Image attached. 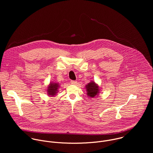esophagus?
<instances>
[{
  "instance_id": "34e87169",
  "label": "esophagus",
  "mask_w": 153,
  "mask_h": 153,
  "mask_svg": "<svg viewBox=\"0 0 153 153\" xmlns=\"http://www.w3.org/2000/svg\"><path fill=\"white\" fill-rule=\"evenodd\" d=\"M70 82L72 85H76L77 83V81H76V80H71Z\"/></svg>"
}]
</instances>
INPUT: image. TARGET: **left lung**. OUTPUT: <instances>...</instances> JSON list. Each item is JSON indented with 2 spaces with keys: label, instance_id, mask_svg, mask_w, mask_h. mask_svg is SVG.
Here are the masks:
<instances>
[{
  "label": "left lung",
  "instance_id": "1",
  "mask_svg": "<svg viewBox=\"0 0 153 153\" xmlns=\"http://www.w3.org/2000/svg\"><path fill=\"white\" fill-rule=\"evenodd\" d=\"M86 90V94L90 97H95L97 96L100 93L99 86L94 81H91L85 86Z\"/></svg>",
  "mask_w": 153,
  "mask_h": 153
}]
</instances>
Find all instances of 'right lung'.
<instances>
[{
  "mask_svg": "<svg viewBox=\"0 0 153 153\" xmlns=\"http://www.w3.org/2000/svg\"><path fill=\"white\" fill-rule=\"evenodd\" d=\"M60 85L57 83L50 82L47 88V93L48 95L51 97H54L58 92V89L59 88Z\"/></svg>",
  "mask_w": 153,
  "mask_h": 153,
  "instance_id": "1",
  "label": "right lung"
}]
</instances>
